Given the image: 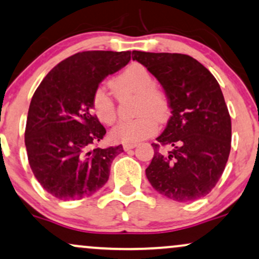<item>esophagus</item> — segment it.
Listing matches in <instances>:
<instances>
[{
	"label": "esophagus",
	"instance_id": "esophagus-1",
	"mask_svg": "<svg viewBox=\"0 0 259 259\" xmlns=\"http://www.w3.org/2000/svg\"><path fill=\"white\" fill-rule=\"evenodd\" d=\"M136 146H138L136 143H124L123 148H124V151H130V149L135 148Z\"/></svg>",
	"mask_w": 259,
	"mask_h": 259
}]
</instances>
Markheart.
Masks as SVG:
<instances>
[{
	"mask_svg": "<svg viewBox=\"0 0 259 259\" xmlns=\"http://www.w3.org/2000/svg\"><path fill=\"white\" fill-rule=\"evenodd\" d=\"M152 73L142 65L134 62L112 79L113 90L119 96L138 95L136 113L139 118L120 121L111 130V139L116 142L135 143L157 132V121H163L169 112L164 92L154 85ZM92 107L101 123L112 125L117 120V106L112 90L99 87L92 98Z\"/></svg>",
	"mask_w": 259,
	"mask_h": 259,
	"instance_id": "1",
	"label": "heart"
}]
</instances>
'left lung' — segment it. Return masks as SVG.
<instances>
[{
    "mask_svg": "<svg viewBox=\"0 0 259 259\" xmlns=\"http://www.w3.org/2000/svg\"><path fill=\"white\" fill-rule=\"evenodd\" d=\"M133 55L159 80L171 108L166 127L152 143L154 155L146 176L172 200L205 197L222 176L232 141V120L219 82L189 55L138 51Z\"/></svg>",
    "mask_w": 259,
    "mask_h": 259,
    "instance_id": "8db88e82",
    "label": "left lung"
}]
</instances>
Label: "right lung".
<instances>
[{
  "label": "right lung",
  "instance_id": "1",
  "mask_svg": "<svg viewBox=\"0 0 259 259\" xmlns=\"http://www.w3.org/2000/svg\"><path fill=\"white\" fill-rule=\"evenodd\" d=\"M132 52H80L55 66L31 99L25 146L33 175L60 200L94 194L107 182L112 160L123 152L95 147L106 129L92 98L108 74L124 67Z\"/></svg>",
  "mask_w": 259,
  "mask_h": 259
}]
</instances>
